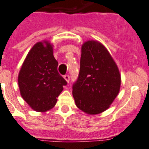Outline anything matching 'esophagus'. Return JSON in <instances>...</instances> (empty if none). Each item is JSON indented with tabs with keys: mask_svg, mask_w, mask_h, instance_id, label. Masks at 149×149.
Here are the masks:
<instances>
[{
	"mask_svg": "<svg viewBox=\"0 0 149 149\" xmlns=\"http://www.w3.org/2000/svg\"><path fill=\"white\" fill-rule=\"evenodd\" d=\"M64 79L66 80V82H67V83H69V80H70V76H69V75H65V76H64Z\"/></svg>",
	"mask_w": 149,
	"mask_h": 149,
	"instance_id": "obj_1",
	"label": "esophagus"
}]
</instances>
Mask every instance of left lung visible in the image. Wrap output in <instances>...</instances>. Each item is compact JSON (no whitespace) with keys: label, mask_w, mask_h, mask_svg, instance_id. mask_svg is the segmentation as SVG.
<instances>
[{"label":"left lung","mask_w":149,"mask_h":149,"mask_svg":"<svg viewBox=\"0 0 149 149\" xmlns=\"http://www.w3.org/2000/svg\"><path fill=\"white\" fill-rule=\"evenodd\" d=\"M120 75L109 51L96 40L82 46L78 79L73 85L76 107L88 114L104 111L117 97Z\"/></svg>","instance_id":"8db88e82"}]
</instances>
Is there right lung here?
Returning <instances> with one entry per match:
<instances>
[{
    "instance_id": "right-lung-1",
    "label": "right lung",
    "mask_w": 149,
    "mask_h": 149,
    "mask_svg": "<svg viewBox=\"0 0 149 149\" xmlns=\"http://www.w3.org/2000/svg\"><path fill=\"white\" fill-rule=\"evenodd\" d=\"M57 66L52 46L47 41L35 44L22 64L18 76L20 93L36 111L44 112L54 107L63 86L67 84L58 72Z\"/></svg>"
}]
</instances>
